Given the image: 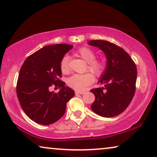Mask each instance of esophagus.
Wrapping results in <instances>:
<instances>
[{"label": "esophagus", "instance_id": "obj_1", "mask_svg": "<svg viewBox=\"0 0 157 157\" xmlns=\"http://www.w3.org/2000/svg\"><path fill=\"white\" fill-rule=\"evenodd\" d=\"M84 91H75V94H84Z\"/></svg>", "mask_w": 157, "mask_h": 157}]
</instances>
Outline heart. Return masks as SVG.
I'll return each mask as SVG.
<instances>
[{"label": "heart", "mask_w": 157, "mask_h": 157, "mask_svg": "<svg viewBox=\"0 0 157 157\" xmlns=\"http://www.w3.org/2000/svg\"><path fill=\"white\" fill-rule=\"evenodd\" d=\"M78 57L88 63L87 69L96 76H100L104 72L106 63L102 59H95V54L91 49L87 47H82L76 52ZM60 68L63 73H68L69 71L68 57L64 56L60 62ZM94 80V75L91 73L74 74L67 79V84L71 88L77 91H83L87 86Z\"/></svg>", "instance_id": "b5f03b06"}]
</instances>
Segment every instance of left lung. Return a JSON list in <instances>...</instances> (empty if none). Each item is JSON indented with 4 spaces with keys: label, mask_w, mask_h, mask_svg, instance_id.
<instances>
[{
    "label": "left lung",
    "mask_w": 157,
    "mask_h": 157,
    "mask_svg": "<svg viewBox=\"0 0 157 157\" xmlns=\"http://www.w3.org/2000/svg\"><path fill=\"white\" fill-rule=\"evenodd\" d=\"M88 44L100 49L107 59L98 80L102 86L91 90L95 98L91 109L105 118L118 116L126 109L134 95L136 66L128 53L116 44L103 40H91Z\"/></svg>",
    "instance_id": "8db88e82"
}]
</instances>
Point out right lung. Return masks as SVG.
<instances>
[{"instance_id": "1", "label": "right lung", "mask_w": 157, "mask_h": 157, "mask_svg": "<svg viewBox=\"0 0 157 157\" xmlns=\"http://www.w3.org/2000/svg\"><path fill=\"white\" fill-rule=\"evenodd\" d=\"M72 45L53 44L37 50L25 60L18 75L17 94L23 110L32 121L44 125L57 122L63 116L66 103L75 94L59 79L60 62ZM53 83L61 87L57 94L49 91Z\"/></svg>"}]
</instances>
